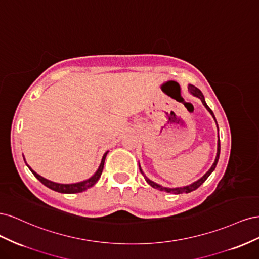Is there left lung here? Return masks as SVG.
Returning a JSON list of instances; mask_svg holds the SVG:
<instances>
[{"label":"left lung","instance_id":"obj_1","mask_svg":"<svg viewBox=\"0 0 259 259\" xmlns=\"http://www.w3.org/2000/svg\"><path fill=\"white\" fill-rule=\"evenodd\" d=\"M188 91H189V93H190V94H192V95H193L194 97H198V98L202 101L203 106H204V107L206 108V110L210 113V115L213 116V119L215 120L216 126H217V131H218V140H217V153H216V158H215V161H214V163H213V165H211V166H210V168L206 171V173H205L204 175H203L200 179H198L197 182H194V183H192V184H190V185H188V186H184V187H176V188L163 187V186H161V185H159V184H156V183L152 182V180L149 179V178L144 174V171H143L142 167H140V165H139V169H140V171H142V174L145 176L146 182H147L149 185H150L152 188H154V189H158V190H160V191L168 192V193H174V194H179V193H189V192H191V191H193V190H195V189H198V188H199V187H200L203 183H204L205 180L208 178V176H209V175L214 171V169H215V167H216V165H217L218 159H219V154H221V142H219V130H218V124H217V121H216V119H215V115H214L213 111H211L210 109H209V107L206 105V101H205L204 95H203L202 92H201L198 88H195L194 85L189 84V85H188Z\"/></svg>","mask_w":259,"mask_h":259}]
</instances>
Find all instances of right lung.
Returning <instances> with one entry per match:
<instances>
[{
    "label": "right lung",
    "instance_id": "1",
    "mask_svg": "<svg viewBox=\"0 0 259 259\" xmlns=\"http://www.w3.org/2000/svg\"><path fill=\"white\" fill-rule=\"evenodd\" d=\"M108 152H109V151H107V152L104 154L103 159H101V162H100V165H99L98 169L95 171V174H94L92 177H90L89 179L83 180V182H80V183H75V184H58V183L52 182V180L46 179V178L42 177L41 175H38L37 173H35V171L28 165L26 160H25V156H23V160H25V162H26V164H27V166L29 167V169H30L31 171H32V174H33L38 180H40V182H41L44 186L50 188V189H52V190H54V191L60 192V193H79V192L85 191L86 189H89V188L93 187L94 185H95V184L98 182V179H99L100 176H101V173H103L104 164H105V160H106V156H107Z\"/></svg>",
    "mask_w": 259,
    "mask_h": 259
}]
</instances>
